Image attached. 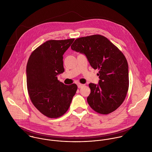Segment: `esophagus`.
Returning a JSON list of instances; mask_svg holds the SVG:
<instances>
[{"instance_id": "34e87169", "label": "esophagus", "mask_w": 152, "mask_h": 152, "mask_svg": "<svg viewBox=\"0 0 152 152\" xmlns=\"http://www.w3.org/2000/svg\"><path fill=\"white\" fill-rule=\"evenodd\" d=\"M84 86V84H78V87L79 88H82V87Z\"/></svg>"}]
</instances>
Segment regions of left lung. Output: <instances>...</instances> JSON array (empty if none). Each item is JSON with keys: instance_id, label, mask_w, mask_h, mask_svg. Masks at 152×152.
I'll return each mask as SVG.
<instances>
[{"instance_id": "left-lung-1", "label": "left lung", "mask_w": 152, "mask_h": 152, "mask_svg": "<svg viewBox=\"0 0 152 152\" xmlns=\"http://www.w3.org/2000/svg\"><path fill=\"white\" fill-rule=\"evenodd\" d=\"M71 48L84 54L94 69H99L98 84H89L87 101L91 108L104 115L118 108L129 88V67L123 53L107 38L98 34L78 38Z\"/></svg>"}]
</instances>
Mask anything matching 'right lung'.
Returning <instances> with one entry per match:
<instances>
[{
  "label": "right lung",
  "mask_w": 152,
  "mask_h": 152,
  "mask_svg": "<svg viewBox=\"0 0 152 152\" xmlns=\"http://www.w3.org/2000/svg\"><path fill=\"white\" fill-rule=\"evenodd\" d=\"M74 41V39L47 41L31 53L27 64L30 98L36 108L50 118L65 113L77 90L75 84L66 86L57 79L64 71L63 54Z\"/></svg>",
  "instance_id": "1"
}]
</instances>
